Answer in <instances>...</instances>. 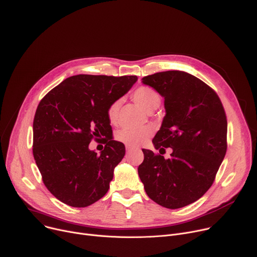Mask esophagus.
Returning <instances> with one entry per match:
<instances>
[{
	"instance_id": "1",
	"label": "esophagus",
	"mask_w": 257,
	"mask_h": 257,
	"mask_svg": "<svg viewBox=\"0 0 257 257\" xmlns=\"http://www.w3.org/2000/svg\"><path fill=\"white\" fill-rule=\"evenodd\" d=\"M134 149L133 148H131V147H126V152L129 154L130 152H132Z\"/></svg>"
}]
</instances>
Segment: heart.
I'll list each match as a JSON object with an SVG mask.
<instances>
[{"label": "heart", "mask_w": 257, "mask_h": 257, "mask_svg": "<svg viewBox=\"0 0 257 257\" xmlns=\"http://www.w3.org/2000/svg\"><path fill=\"white\" fill-rule=\"evenodd\" d=\"M132 99L148 111H153L161 104V95L152 87L139 86L131 94ZM121 100L113 101L107 108V118L110 124L118 122ZM153 134V128L145 126L139 129H122L116 133V139L127 147H138L143 145Z\"/></svg>", "instance_id": "b5f03b06"}]
</instances>
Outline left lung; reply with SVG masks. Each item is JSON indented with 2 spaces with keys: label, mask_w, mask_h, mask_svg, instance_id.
I'll return each instance as SVG.
<instances>
[{
  "label": "left lung",
  "mask_w": 257,
  "mask_h": 257,
  "mask_svg": "<svg viewBox=\"0 0 257 257\" xmlns=\"http://www.w3.org/2000/svg\"><path fill=\"white\" fill-rule=\"evenodd\" d=\"M164 97L166 115L153 144L143 150L138 175L157 204L177 209L199 200L212 185L226 153L227 121L216 92L185 72L168 71L143 78ZM163 153V154H164Z\"/></svg>",
  "instance_id": "obj_1"
}]
</instances>
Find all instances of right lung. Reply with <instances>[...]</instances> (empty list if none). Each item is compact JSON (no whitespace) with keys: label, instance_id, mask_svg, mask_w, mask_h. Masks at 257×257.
Instances as JSON below:
<instances>
[{"label":"right lung","instance_id":"add662e5","mask_svg":"<svg viewBox=\"0 0 257 257\" xmlns=\"http://www.w3.org/2000/svg\"><path fill=\"white\" fill-rule=\"evenodd\" d=\"M137 81L136 76L69 77L40 101L34 119L33 154L46 188L72 207H87L109 189L125 146L112 141L107 108ZM102 136L100 155L88 150Z\"/></svg>","mask_w":257,"mask_h":257}]
</instances>
